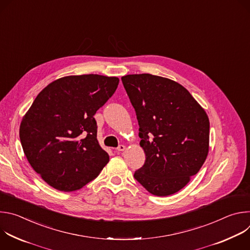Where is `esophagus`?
Wrapping results in <instances>:
<instances>
[{"instance_id":"34e87169","label":"esophagus","mask_w":250,"mask_h":250,"mask_svg":"<svg viewBox=\"0 0 250 250\" xmlns=\"http://www.w3.org/2000/svg\"><path fill=\"white\" fill-rule=\"evenodd\" d=\"M125 146H123V145L119 146V147L117 148V151H119V152H122V151H125Z\"/></svg>"}]
</instances>
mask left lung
<instances>
[{
	"label": "left lung",
	"instance_id": "1",
	"mask_svg": "<svg viewBox=\"0 0 250 250\" xmlns=\"http://www.w3.org/2000/svg\"><path fill=\"white\" fill-rule=\"evenodd\" d=\"M136 113L139 145L146 162L134 178L150 194L173 195L183 189L207 159L209 122L189 91L151 74L122 77Z\"/></svg>",
	"mask_w": 250,
	"mask_h": 250
}]
</instances>
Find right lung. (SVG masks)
I'll return each instance as SVG.
<instances>
[{"label": "right lung", "mask_w": 250, "mask_h": 250, "mask_svg": "<svg viewBox=\"0 0 250 250\" xmlns=\"http://www.w3.org/2000/svg\"><path fill=\"white\" fill-rule=\"evenodd\" d=\"M120 79L98 74L71 75L48 84L33 101L20 126L23 153L52 188H83L109 162L97 139L96 112Z\"/></svg>", "instance_id": "1"}]
</instances>
